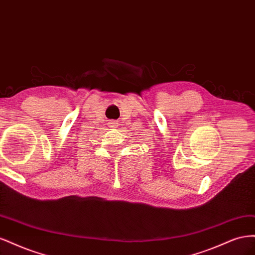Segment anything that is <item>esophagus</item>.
I'll return each instance as SVG.
<instances>
[{
    "instance_id": "esophagus-1",
    "label": "esophagus",
    "mask_w": 255,
    "mask_h": 255,
    "mask_svg": "<svg viewBox=\"0 0 255 255\" xmlns=\"http://www.w3.org/2000/svg\"><path fill=\"white\" fill-rule=\"evenodd\" d=\"M111 125H113V126H115V125H117V121H114L113 123H111Z\"/></svg>"
}]
</instances>
